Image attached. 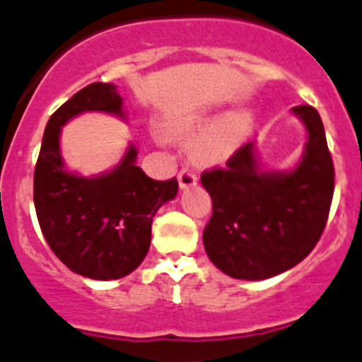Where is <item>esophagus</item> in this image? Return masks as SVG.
I'll return each mask as SVG.
<instances>
[{
  "instance_id": "obj_1",
  "label": "esophagus",
  "mask_w": 362,
  "mask_h": 362,
  "mask_svg": "<svg viewBox=\"0 0 362 362\" xmlns=\"http://www.w3.org/2000/svg\"><path fill=\"white\" fill-rule=\"evenodd\" d=\"M178 184H180L182 189L185 187H191V185H197L198 184V177L197 173L189 168H182L180 173H178Z\"/></svg>"
}]
</instances>
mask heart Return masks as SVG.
I'll return each instance as SVG.
<instances>
[{
  "label": "heart",
  "instance_id": "obj_1",
  "mask_svg": "<svg viewBox=\"0 0 362 362\" xmlns=\"http://www.w3.org/2000/svg\"><path fill=\"white\" fill-rule=\"evenodd\" d=\"M209 121H211V117L207 116L194 117L189 123L182 124L178 128V134L182 137H192L197 132L207 127ZM250 128H252V116L246 110H235V112L219 117L194 139L191 148L192 158L207 165L221 164V162L228 160L245 143Z\"/></svg>",
  "mask_w": 362,
  "mask_h": 362
}]
</instances>
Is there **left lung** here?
I'll return each mask as SVG.
<instances>
[{"instance_id":"left-lung-1","label":"left lung","mask_w":362,"mask_h":362,"mask_svg":"<svg viewBox=\"0 0 362 362\" xmlns=\"http://www.w3.org/2000/svg\"><path fill=\"white\" fill-rule=\"evenodd\" d=\"M293 114L307 128L305 151L293 171H259L255 146L246 143L225 168L202 173L212 200L205 252L228 276L264 280L291 269L325 230L334 194L325 128L310 105L293 107Z\"/></svg>"}]
</instances>
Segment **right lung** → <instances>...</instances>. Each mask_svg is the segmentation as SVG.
<instances>
[{
  "instance_id": "obj_1",
  "label": "right lung",
  "mask_w": 362,
  "mask_h": 362,
  "mask_svg": "<svg viewBox=\"0 0 362 362\" xmlns=\"http://www.w3.org/2000/svg\"><path fill=\"white\" fill-rule=\"evenodd\" d=\"M114 83L94 82L55 110L44 130L33 173V204L44 239L78 275L114 280L146 257L155 212L178 192L177 178L153 180L135 165L132 144L109 173L83 178L64 170L60 127L87 110L123 117Z\"/></svg>"
}]
</instances>
